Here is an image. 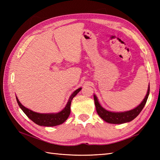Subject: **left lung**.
<instances>
[{
    "mask_svg": "<svg viewBox=\"0 0 160 160\" xmlns=\"http://www.w3.org/2000/svg\"><path fill=\"white\" fill-rule=\"evenodd\" d=\"M149 92H150V86L148 88V91L147 96H145L144 100L142 102V103L139 105L138 107L135 108L134 109L126 111L121 112V113H114V112H111L105 110L104 108L100 106V104L98 102L96 96H93L95 105H96V111L99 116L105 122L111 124H123L125 122H128L132 121L133 119L136 118L138 115L140 114L142 110L143 109L144 107L145 106L146 103L148 99Z\"/></svg>",
    "mask_w": 160,
    "mask_h": 160,
    "instance_id": "8db88e82",
    "label": "left lung"
}]
</instances>
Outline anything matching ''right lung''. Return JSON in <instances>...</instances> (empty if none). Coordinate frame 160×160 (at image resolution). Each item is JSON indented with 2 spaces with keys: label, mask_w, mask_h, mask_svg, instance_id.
Returning <instances> with one entry per match:
<instances>
[{
  "label": "right lung",
  "mask_w": 160,
  "mask_h": 160,
  "mask_svg": "<svg viewBox=\"0 0 160 160\" xmlns=\"http://www.w3.org/2000/svg\"><path fill=\"white\" fill-rule=\"evenodd\" d=\"M82 89L81 88L78 89L76 91H75L71 95L69 101L66 105L65 108H64L62 111H61L60 113H38L33 112L31 110L28 109L26 107H25L23 105L21 104L18 98L16 97V100L18 102L19 107L22 110V111L26 114L30 120H32L34 123L40 126H44V127H54V126L60 125L62 124L63 122H65L68 117L69 116L70 112H71V100H73V98L76 96L78 93Z\"/></svg>",
  "instance_id": "1"
}]
</instances>
